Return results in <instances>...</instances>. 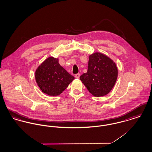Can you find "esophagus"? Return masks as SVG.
<instances>
[{
	"label": "esophagus",
	"mask_w": 152,
	"mask_h": 152,
	"mask_svg": "<svg viewBox=\"0 0 152 152\" xmlns=\"http://www.w3.org/2000/svg\"><path fill=\"white\" fill-rule=\"evenodd\" d=\"M80 75L79 73L76 74V75H75V77H76V79H79V78L80 77Z\"/></svg>",
	"instance_id": "34e87169"
}]
</instances>
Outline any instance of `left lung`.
Segmentation results:
<instances>
[{
	"mask_svg": "<svg viewBox=\"0 0 152 152\" xmlns=\"http://www.w3.org/2000/svg\"><path fill=\"white\" fill-rule=\"evenodd\" d=\"M117 77L115 63L105 55L95 52L89 56L87 72L80 79L91 94L102 97L111 91Z\"/></svg>",
	"mask_w": 152,
	"mask_h": 152,
	"instance_id": "left-lung-1",
	"label": "left lung"
}]
</instances>
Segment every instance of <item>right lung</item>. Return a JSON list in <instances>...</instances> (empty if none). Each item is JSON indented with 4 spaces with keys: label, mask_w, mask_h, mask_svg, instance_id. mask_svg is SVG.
Listing matches in <instances>:
<instances>
[{
    "label": "right lung",
    "mask_w": 152,
    "mask_h": 152,
    "mask_svg": "<svg viewBox=\"0 0 152 152\" xmlns=\"http://www.w3.org/2000/svg\"><path fill=\"white\" fill-rule=\"evenodd\" d=\"M58 58L49 57L36 69L35 77L41 90L51 96L61 94L75 77L62 67Z\"/></svg>",
    "instance_id": "add662e5"
}]
</instances>
